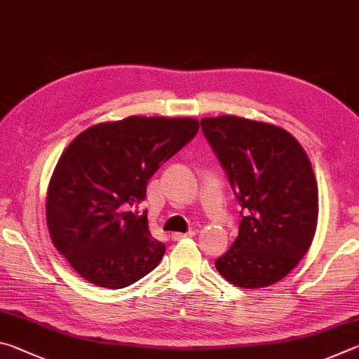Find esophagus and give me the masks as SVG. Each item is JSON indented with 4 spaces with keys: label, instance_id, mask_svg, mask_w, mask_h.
<instances>
[{
    "label": "esophagus",
    "instance_id": "34e87169",
    "mask_svg": "<svg viewBox=\"0 0 359 359\" xmlns=\"http://www.w3.org/2000/svg\"><path fill=\"white\" fill-rule=\"evenodd\" d=\"M196 233H197L196 230H189V231H187V233H173L172 235V240L173 241H180V240H183V238H191V236H194Z\"/></svg>",
    "mask_w": 359,
    "mask_h": 359
}]
</instances>
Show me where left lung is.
Segmentation results:
<instances>
[{
  "label": "left lung",
  "mask_w": 359,
  "mask_h": 359,
  "mask_svg": "<svg viewBox=\"0 0 359 359\" xmlns=\"http://www.w3.org/2000/svg\"><path fill=\"white\" fill-rule=\"evenodd\" d=\"M200 126L241 206L240 231L216 269L236 287L271 285L298 265L316 235L318 191L309 157L278 126L231 115Z\"/></svg>",
  "instance_id": "obj_1"
}]
</instances>
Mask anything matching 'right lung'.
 Listing matches in <instances>:
<instances>
[{
    "instance_id": "add662e5",
    "label": "right lung",
    "mask_w": 359,
    "mask_h": 359,
    "mask_svg": "<svg viewBox=\"0 0 359 359\" xmlns=\"http://www.w3.org/2000/svg\"><path fill=\"white\" fill-rule=\"evenodd\" d=\"M198 132L192 118L129 116L93 126L61 154L47 192L55 248L85 280L124 288L159 265L165 246L148 230L147 184Z\"/></svg>"
}]
</instances>
